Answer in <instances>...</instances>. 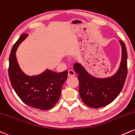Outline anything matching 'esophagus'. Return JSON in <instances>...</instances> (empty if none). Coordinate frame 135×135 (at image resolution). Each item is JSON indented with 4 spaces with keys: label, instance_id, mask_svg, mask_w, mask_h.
I'll use <instances>...</instances> for the list:
<instances>
[{
    "label": "esophagus",
    "instance_id": "esophagus-1",
    "mask_svg": "<svg viewBox=\"0 0 135 135\" xmlns=\"http://www.w3.org/2000/svg\"><path fill=\"white\" fill-rule=\"evenodd\" d=\"M75 75V73L74 70H69V72H68V76H69V77H74Z\"/></svg>",
    "mask_w": 135,
    "mask_h": 135
}]
</instances>
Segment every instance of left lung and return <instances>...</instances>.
Wrapping results in <instances>:
<instances>
[{"mask_svg":"<svg viewBox=\"0 0 135 135\" xmlns=\"http://www.w3.org/2000/svg\"><path fill=\"white\" fill-rule=\"evenodd\" d=\"M121 46V61L118 70L108 77L92 75L80 63H75L74 69L78 74L79 94L82 101L92 108L108 105L116 98L124 86L127 75V51L125 44L119 41Z\"/></svg>","mask_w":135,"mask_h":135,"instance_id":"1","label":"left lung"}]
</instances>
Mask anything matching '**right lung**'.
I'll return each instance as SVG.
<instances>
[{
	"label": "right lung",
	"instance_id": "1",
	"mask_svg": "<svg viewBox=\"0 0 135 135\" xmlns=\"http://www.w3.org/2000/svg\"><path fill=\"white\" fill-rule=\"evenodd\" d=\"M27 36L25 33L21 35L12 47L9 56V79L16 93L26 104L41 110L50 109L59 100L68 71L57 73L46 69L37 75L24 74L19 65L16 53Z\"/></svg>",
	"mask_w": 135,
	"mask_h": 135
}]
</instances>
